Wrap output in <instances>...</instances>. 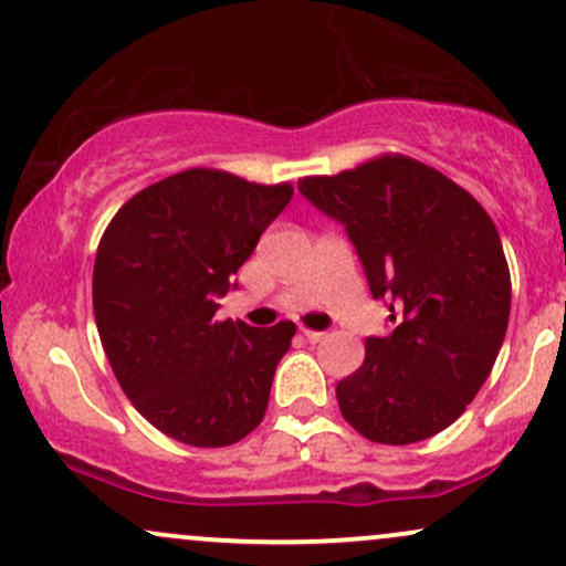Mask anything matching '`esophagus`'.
I'll return each mask as SVG.
<instances>
[{"instance_id": "1", "label": "esophagus", "mask_w": 566, "mask_h": 566, "mask_svg": "<svg viewBox=\"0 0 566 566\" xmlns=\"http://www.w3.org/2000/svg\"><path fill=\"white\" fill-rule=\"evenodd\" d=\"M301 335H303L308 343H319V340H324V333H316V329H305V327H303Z\"/></svg>"}]
</instances>
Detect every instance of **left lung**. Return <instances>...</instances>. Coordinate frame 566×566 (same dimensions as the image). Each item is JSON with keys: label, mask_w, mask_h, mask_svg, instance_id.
<instances>
[{"label": "left lung", "mask_w": 566, "mask_h": 566, "mask_svg": "<svg viewBox=\"0 0 566 566\" xmlns=\"http://www.w3.org/2000/svg\"><path fill=\"white\" fill-rule=\"evenodd\" d=\"M348 233L391 333L369 335L365 365L337 382L361 437L415 444L463 415L495 365L511 314V274L484 207L407 157H380L297 184Z\"/></svg>", "instance_id": "obj_1"}]
</instances>
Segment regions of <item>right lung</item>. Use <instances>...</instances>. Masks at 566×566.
Instances as JSON below:
<instances>
[{"label":"right lung","instance_id":"right-lung-1","mask_svg":"<svg viewBox=\"0 0 566 566\" xmlns=\"http://www.w3.org/2000/svg\"><path fill=\"white\" fill-rule=\"evenodd\" d=\"M290 199L287 184L186 170L135 193L97 244V335L127 399L175 441L229 447L263 420L295 324L216 311Z\"/></svg>","mask_w":566,"mask_h":566}]
</instances>
